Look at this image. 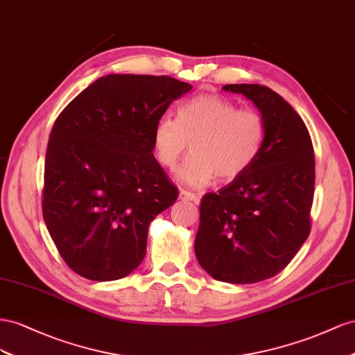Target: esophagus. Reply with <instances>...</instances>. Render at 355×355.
I'll return each mask as SVG.
<instances>
[{"instance_id":"34e87169","label":"esophagus","mask_w":355,"mask_h":355,"mask_svg":"<svg viewBox=\"0 0 355 355\" xmlns=\"http://www.w3.org/2000/svg\"><path fill=\"white\" fill-rule=\"evenodd\" d=\"M178 199H180V200H190V202H195V204H199V198H198V195L191 193V191L184 190V189H181V190H180Z\"/></svg>"}]
</instances>
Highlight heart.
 <instances>
[{
  "mask_svg": "<svg viewBox=\"0 0 355 355\" xmlns=\"http://www.w3.org/2000/svg\"><path fill=\"white\" fill-rule=\"evenodd\" d=\"M153 150L165 168H174L187 150L191 155L175 171V180L193 189L218 177H241L259 157L266 139V121L259 111L238 108L220 95H199L181 104L177 120L162 116L153 128Z\"/></svg>",
  "mask_w": 355,
  "mask_h": 355,
  "instance_id": "heart-1",
  "label": "heart"
}]
</instances>
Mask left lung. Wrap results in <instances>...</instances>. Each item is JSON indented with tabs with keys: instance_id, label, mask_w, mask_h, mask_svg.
Wrapping results in <instances>:
<instances>
[{
	"instance_id": "left-lung-1",
	"label": "left lung",
	"mask_w": 355,
	"mask_h": 355,
	"mask_svg": "<svg viewBox=\"0 0 355 355\" xmlns=\"http://www.w3.org/2000/svg\"><path fill=\"white\" fill-rule=\"evenodd\" d=\"M257 107L266 139L254 164L200 202L195 239L199 265L230 284L275 277L306 241L315 183L308 129L284 98L260 85H226Z\"/></svg>"
}]
</instances>
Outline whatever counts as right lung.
<instances>
[{
	"instance_id": "right-lung-1",
	"label": "right lung",
	"mask_w": 355,
	"mask_h": 355,
	"mask_svg": "<svg viewBox=\"0 0 355 355\" xmlns=\"http://www.w3.org/2000/svg\"><path fill=\"white\" fill-rule=\"evenodd\" d=\"M191 85L168 76L108 74L56 119L44 165L43 218L78 275L114 281L143 261L150 223L178 190L153 155L156 121Z\"/></svg>"
}]
</instances>
